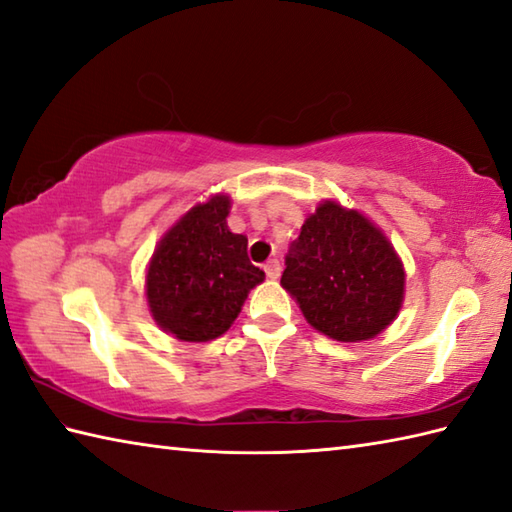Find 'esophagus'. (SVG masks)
Returning a JSON list of instances; mask_svg holds the SVG:
<instances>
[{"label":"esophagus","instance_id":"1","mask_svg":"<svg viewBox=\"0 0 512 512\" xmlns=\"http://www.w3.org/2000/svg\"><path fill=\"white\" fill-rule=\"evenodd\" d=\"M264 270H266L268 279H279V275H281V264L277 262V259H270V262H266Z\"/></svg>","mask_w":512,"mask_h":512}]
</instances>
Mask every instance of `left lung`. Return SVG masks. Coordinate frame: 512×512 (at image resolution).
<instances>
[{"label": "left lung", "mask_w": 512, "mask_h": 512, "mask_svg": "<svg viewBox=\"0 0 512 512\" xmlns=\"http://www.w3.org/2000/svg\"><path fill=\"white\" fill-rule=\"evenodd\" d=\"M281 286L314 330L339 343H361L398 317L405 266L367 215L323 200L290 248Z\"/></svg>", "instance_id": "obj_1"}]
</instances>
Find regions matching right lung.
<instances>
[{"mask_svg": "<svg viewBox=\"0 0 512 512\" xmlns=\"http://www.w3.org/2000/svg\"><path fill=\"white\" fill-rule=\"evenodd\" d=\"M231 195L213 193L173 222L145 273L147 308L156 325L187 343L222 336L242 312L248 292L266 279L250 264L248 237L226 224Z\"/></svg>", "mask_w": 512, "mask_h": 512, "instance_id": "obj_1", "label": "right lung"}]
</instances>
